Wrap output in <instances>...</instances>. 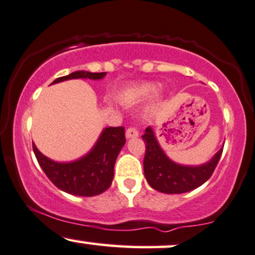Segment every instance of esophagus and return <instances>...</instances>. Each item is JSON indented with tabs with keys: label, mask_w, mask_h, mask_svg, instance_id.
I'll return each instance as SVG.
<instances>
[{
	"label": "esophagus",
	"mask_w": 255,
	"mask_h": 255,
	"mask_svg": "<svg viewBox=\"0 0 255 255\" xmlns=\"http://www.w3.org/2000/svg\"><path fill=\"white\" fill-rule=\"evenodd\" d=\"M125 136H127L128 139L134 138V137H138V131H137V128H128L127 132H125Z\"/></svg>",
	"instance_id": "obj_1"
}]
</instances>
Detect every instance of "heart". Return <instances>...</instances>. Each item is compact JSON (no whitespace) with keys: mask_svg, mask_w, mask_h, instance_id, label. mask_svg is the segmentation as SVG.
<instances>
[{"mask_svg":"<svg viewBox=\"0 0 255 255\" xmlns=\"http://www.w3.org/2000/svg\"><path fill=\"white\" fill-rule=\"evenodd\" d=\"M157 89L158 87L155 83H140L123 92L119 100L124 106H134L151 99L157 93Z\"/></svg>","mask_w":255,"mask_h":255,"instance_id":"heart-1","label":"heart"}]
</instances>
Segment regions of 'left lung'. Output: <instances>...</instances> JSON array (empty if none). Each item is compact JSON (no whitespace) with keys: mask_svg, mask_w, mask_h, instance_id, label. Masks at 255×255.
I'll return each mask as SVG.
<instances>
[{"mask_svg":"<svg viewBox=\"0 0 255 255\" xmlns=\"http://www.w3.org/2000/svg\"><path fill=\"white\" fill-rule=\"evenodd\" d=\"M142 138L145 143L143 168L146 181L154 190L167 194L190 192L202 186L214 173L223 150L222 145L208 162L186 166L176 163L167 156L158 143L154 128H146Z\"/></svg>","mask_w":255,"mask_h":255,"instance_id":"1","label":"left lung"}]
</instances>
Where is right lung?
Segmentation results:
<instances>
[{
    "label": "right lung",
    "instance_id": "1",
    "mask_svg": "<svg viewBox=\"0 0 255 255\" xmlns=\"http://www.w3.org/2000/svg\"><path fill=\"white\" fill-rule=\"evenodd\" d=\"M106 73L75 71L58 77L51 85L68 80H101ZM125 144L124 128H105L87 154L69 162H58L45 156L33 143V151L41 169L53 185L69 194L93 197L101 194L111 186L115 176V163Z\"/></svg>",
    "mask_w": 255,
    "mask_h": 255
}]
</instances>
